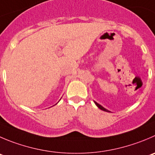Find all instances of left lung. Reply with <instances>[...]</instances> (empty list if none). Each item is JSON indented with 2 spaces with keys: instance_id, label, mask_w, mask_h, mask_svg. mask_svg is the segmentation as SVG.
<instances>
[{
  "instance_id": "left-lung-1",
  "label": "left lung",
  "mask_w": 155,
  "mask_h": 155,
  "mask_svg": "<svg viewBox=\"0 0 155 155\" xmlns=\"http://www.w3.org/2000/svg\"><path fill=\"white\" fill-rule=\"evenodd\" d=\"M94 103H95V104H96V105L97 106V107H98L99 109H101V110H104V111H106V112H110V111H109V110H106L105 108H104V107H103L102 106H101V105H100V104H97V102H95V101H94Z\"/></svg>"
}]
</instances>
